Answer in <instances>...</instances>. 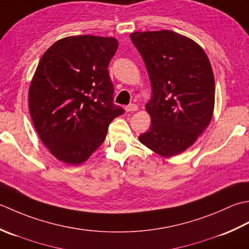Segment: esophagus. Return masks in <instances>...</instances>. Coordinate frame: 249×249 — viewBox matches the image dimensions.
I'll return each instance as SVG.
<instances>
[{"mask_svg": "<svg viewBox=\"0 0 249 249\" xmlns=\"http://www.w3.org/2000/svg\"><path fill=\"white\" fill-rule=\"evenodd\" d=\"M138 105H136V104H130V105H128V106H126V107H125V110L126 111H131V113H133V111H136V110H138Z\"/></svg>", "mask_w": 249, "mask_h": 249, "instance_id": "1", "label": "esophagus"}]
</instances>
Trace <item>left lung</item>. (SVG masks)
Wrapping results in <instances>:
<instances>
[{"instance_id": "left-lung-1", "label": "left lung", "mask_w": 249, "mask_h": 249, "mask_svg": "<svg viewBox=\"0 0 249 249\" xmlns=\"http://www.w3.org/2000/svg\"><path fill=\"white\" fill-rule=\"evenodd\" d=\"M149 75L153 96L145 108L149 130L140 142L162 157L176 156L195 143L210 124L215 80L204 50L169 30L130 34Z\"/></svg>"}]
</instances>
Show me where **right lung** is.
<instances>
[{"label": "right lung", "instance_id": "right-lung-1", "mask_svg": "<svg viewBox=\"0 0 249 249\" xmlns=\"http://www.w3.org/2000/svg\"><path fill=\"white\" fill-rule=\"evenodd\" d=\"M117 39L79 35L45 53L29 88V109L43 144L58 160L80 164L102 145L109 124L124 114L114 104L108 64Z\"/></svg>", "mask_w": 249, "mask_h": 249}]
</instances>
